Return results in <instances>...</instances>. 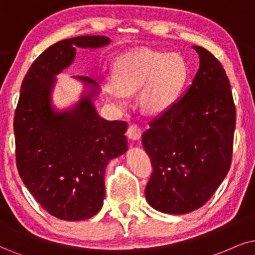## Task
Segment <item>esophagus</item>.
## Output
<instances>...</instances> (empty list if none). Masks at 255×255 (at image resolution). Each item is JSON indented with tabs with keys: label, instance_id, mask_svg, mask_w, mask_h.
Masks as SVG:
<instances>
[{
	"label": "esophagus",
	"instance_id": "esophagus-1",
	"mask_svg": "<svg viewBox=\"0 0 255 255\" xmlns=\"http://www.w3.org/2000/svg\"><path fill=\"white\" fill-rule=\"evenodd\" d=\"M141 135H142V129H141L137 125L129 126V128H128L127 130V136L129 137L130 140L137 141L138 138L141 137Z\"/></svg>",
	"mask_w": 255,
	"mask_h": 255
}]
</instances>
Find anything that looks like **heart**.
I'll return each mask as SVG.
<instances>
[{
  "instance_id": "obj_1",
  "label": "heart",
  "mask_w": 255,
  "mask_h": 255,
  "mask_svg": "<svg viewBox=\"0 0 255 255\" xmlns=\"http://www.w3.org/2000/svg\"><path fill=\"white\" fill-rule=\"evenodd\" d=\"M186 77V63L179 55L144 48L121 54L113 64V75L104 76L102 89L119 108L127 107L130 94L140 90L142 111L160 114L178 98Z\"/></svg>"
}]
</instances>
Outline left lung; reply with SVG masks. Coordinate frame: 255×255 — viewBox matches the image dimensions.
Instances as JSON below:
<instances>
[{
	"label": "left lung",
	"mask_w": 255,
	"mask_h": 255,
	"mask_svg": "<svg viewBox=\"0 0 255 255\" xmlns=\"http://www.w3.org/2000/svg\"><path fill=\"white\" fill-rule=\"evenodd\" d=\"M200 66L178 101L149 122L142 146L153 173L144 195L156 211L185 214L204 206L227 175L235 106L221 63L193 46Z\"/></svg>",
	"instance_id": "8db88e82"
}]
</instances>
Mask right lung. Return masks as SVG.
<instances>
[{"mask_svg": "<svg viewBox=\"0 0 255 255\" xmlns=\"http://www.w3.org/2000/svg\"><path fill=\"white\" fill-rule=\"evenodd\" d=\"M111 43L101 35L62 40L31 64L21 85L14 118L16 166L22 181L48 213L66 221H80L104 205L108 162L128 149L127 124L98 114L94 100L100 87L87 76L80 100L57 111L51 95L56 75L74 62L77 48L98 49Z\"/></svg>", "mask_w": 255, "mask_h": 255, "instance_id": "1", "label": "right lung"}]
</instances>
